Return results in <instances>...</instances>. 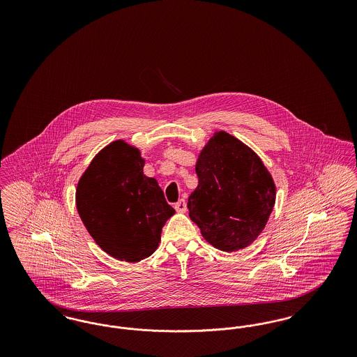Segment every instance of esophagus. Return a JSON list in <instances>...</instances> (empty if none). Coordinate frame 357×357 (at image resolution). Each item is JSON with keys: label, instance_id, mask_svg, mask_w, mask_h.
<instances>
[{"label": "esophagus", "instance_id": "1", "mask_svg": "<svg viewBox=\"0 0 357 357\" xmlns=\"http://www.w3.org/2000/svg\"><path fill=\"white\" fill-rule=\"evenodd\" d=\"M175 210L178 211V213H186L187 211V204L186 201L185 199H181L179 202H176L175 204Z\"/></svg>", "mask_w": 357, "mask_h": 357}]
</instances>
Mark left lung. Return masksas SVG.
Masks as SVG:
<instances>
[{"instance_id":"left-lung-1","label":"left lung","mask_w":357,"mask_h":357,"mask_svg":"<svg viewBox=\"0 0 357 357\" xmlns=\"http://www.w3.org/2000/svg\"><path fill=\"white\" fill-rule=\"evenodd\" d=\"M198 186L188 215L202 237L222 252L252 245L275 204V183L261 158L226 131H215L198 155Z\"/></svg>"}]
</instances>
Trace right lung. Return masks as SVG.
<instances>
[{
  "label": "right lung",
  "instance_id": "obj_1",
  "mask_svg": "<svg viewBox=\"0 0 357 357\" xmlns=\"http://www.w3.org/2000/svg\"><path fill=\"white\" fill-rule=\"evenodd\" d=\"M143 167L140 150L118 139L95 155L76 187V208L89 236L107 255L126 262L153 255L162 227L175 214Z\"/></svg>",
  "mask_w": 357,
  "mask_h": 357
}]
</instances>
